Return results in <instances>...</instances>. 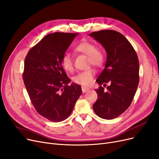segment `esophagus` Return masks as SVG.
Wrapping results in <instances>:
<instances>
[{
  "instance_id": "1",
  "label": "esophagus",
  "mask_w": 159,
  "mask_h": 159,
  "mask_svg": "<svg viewBox=\"0 0 159 159\" xmlns=\"http://www.w3.org/2000/svg\"><path fill=\"white\" fill-rule=\"evenodd\" d=\"M81 89H82V92H83L84 93H87L89 90V88L86 87H82Z\"/></svg>"
}]
</instances>
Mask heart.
I'll return each instance as SVG.
<instances>
[{"instance_id":"obj_1","label":"heart","mask_w":159,"mask_h":159,"mask_svg":"<svg viewBox=\"0 0 159 159\" xmlns=\"http://www.w3.org/2000/svg\"><path fill=\"white\" fill-rule=\"evenodd\" d=\"M76 52L85 54L88 56L89 65L102 66L105 62L106 56L102 51L97 49V46L91 42L83 41L75 48ZM61 66L66 72H72L74 70V62L71 55L65 53L61 58ZM96 70L90 68L86 70L79 72L74 77V81L84 86L90 85L93 81Z\"/></svg>"}]
</instances>
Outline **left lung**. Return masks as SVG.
Segmentation results:
<instances>
[{"instance_id":"left-lung-1","label":"left lung","mask_w":159,"mask_h":159,"mask_svg":"<svg viewBox=\"0 0 159 159\" xmlns=\"http://www.w3.org/2000/svg\"><path fill=\"white\" fill-rule=\"evenodd\" d=\"M89 36L102 44L106 52L105 68L97 80L102 86L96 89L98 98L93 106L97 115L113 119L131 104L139 83V61L131 43L122 34L112 30L93 32Z\"/></svg>"}]
</instances>
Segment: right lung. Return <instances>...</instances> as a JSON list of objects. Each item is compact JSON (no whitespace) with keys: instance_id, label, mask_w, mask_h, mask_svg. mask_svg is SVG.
<instances>
[{"instance_id":"1","label":"right lung","mask_w":159,"mask_h":159,"mask_svg":"<svg viewBox=\"0 0 159 159\" xmlns=\"http://www.w3.org/2000/svg\"><path fill=\"white\" fill-rule=\"evenodd\" d=\"M78 33H54L32 48L24 63L23 78L36 111L53 122L70 115L81 94L79 85L71 84L61 66V58Z\"/></svg>"}]
</instances>
